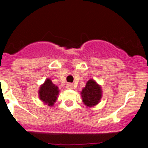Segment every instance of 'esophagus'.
Returning <instances> with one entry per match:
<instances>
[{"instance_id":"1","label":"esophagus","mask_w":148,"mask_h":148,"mask_svg":"<svg viewBox=\"0 0 148 148\" xmlns=\"http://www.w3.org/2000/svg\"><path fill=\"white\" fill-rule=\"evenodd\" d=\"M73 84L71 83H68L67 84H66V88L67 89H73Z\"/></svg>"}]
</instances>
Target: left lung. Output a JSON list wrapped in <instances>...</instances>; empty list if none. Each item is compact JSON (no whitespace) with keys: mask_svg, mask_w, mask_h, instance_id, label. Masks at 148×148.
<instances>
[{"mask_svg":"<svg viewBox=\"0 0 148 148\" xmlns=\"http://www.w3.org/2000/svg\"><path fill=\"white\" fill-rule=\"evenodd\" d=\"M82 96L85 105L92 107L97 104L101 98V87L93 80L90 79L87 82L85 87L82 90Z\"/></svg>","mask_w":148,"mask_h":148,"instance_id":"1","label":"left lung"}]
</instances>
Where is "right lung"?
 <instances>
[{
  "label": "right lung",
  "mask_w": 148,
  "mask_h": 148,
  "mask_svg": "<svg viewBox=\"0 0 148 148\" xmlns=\"http://www.w3.org/2000/svg\"><path fill=\"white\" fill-rule=\"evenodd\" d=\"M58 88L50 79H47L39 90V98L49 106L53 105L58 95Z\"/></svg>",
  "instance_id": "right-lung-1"
}]
</instances>
